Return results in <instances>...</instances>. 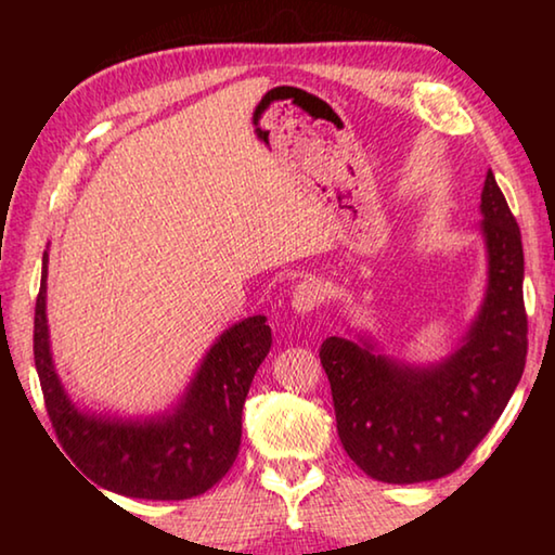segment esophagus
I'll return each instance as SVG.
<instances>
[{"label":"esophagus","mask_w":555,"mask_h":555,"mask_svg":"<svg viewBox=\"0 0 555 555\" xmlns=\"http://www.w3.org/2000/svg\"><path fill=\"white\" fill-rule=\"evenodd\" d=\"M321 300H323L321 284L313 279H306L300 281V284L294 288V294H291V308L304 315V313L315 311V308L321 306Z\"/></svg>","instance_id":"34e87169"}]
</instances>
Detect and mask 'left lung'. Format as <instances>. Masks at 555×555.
Returning a JSON list of instances; mask_svg holds the SVG:
<instances>
[{"mask_svg": "<svg viewBox=\"0 0 555 555\" xmlns=\"http://www.w3.org/2000/svg\"><path fill=\"white\" fill-rule=\"evenodd\" d=\"M480 212L487 288L453 352L411 364L384 354L364 333L333 335L321 345L337 436L372 480L413 485L455 473L490 434L521 379V232L492 171L485 178Z\"/></svg>", "mask_w": 555, "mask_h": 555, "instance_id": "1", "label": "left lung"}]
</instances>
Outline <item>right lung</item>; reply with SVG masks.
<instances>
[{
    "label": "right lung",
    "mask_w": 555,
    "mask_h": 555,
    "mask_svg": "<svg viewBox=\"0 0 555 555\" xmlns=\"http://www.w3.org/2000/svg\"><path fill=\"white\" fill-rule=\"evenodd\" d=\"M49 251L34 318V360L55 436L73 463L102 490L134 500H191L220 482L242 440V406L271 350L267 315L228 327L173 406L154 416H109L75 403L55 372L46 318Z\"/></svg>",
    "instance_id": "right-lung-1"
}]
</instances>
